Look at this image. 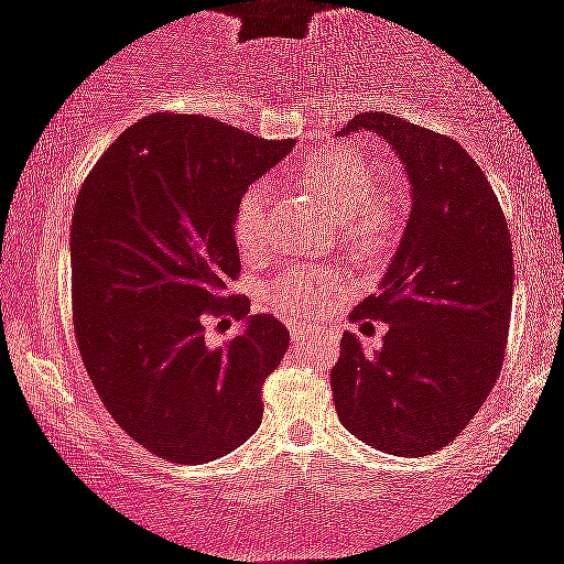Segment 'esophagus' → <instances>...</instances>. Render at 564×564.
Wrapping results in <instances>:
<instances>
[{
    "instance_id": "1",
    "label": "esophagus",
    "mask_w": 564,
    "mask_h": 564,
    "mask_svg": "<svg viewBox=\"0 0 564 564\" xmlns=\"http://www.w3.org/2000/svg\"><path fill=\"white\" fill-rule=\"evenodd\" d=\"M307 326H302V324H289V334H292V339H305L307 337Z\"/></svg>"
}]
</instances>
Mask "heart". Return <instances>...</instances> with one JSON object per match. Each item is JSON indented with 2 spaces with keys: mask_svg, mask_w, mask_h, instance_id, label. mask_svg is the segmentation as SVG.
<instances>
[{
  "mask_svg": "<svg viewBox=\"0 0 564 564\" xmlns=\"http://www.w3.org/2000/svg\"><path fill=\"white\" fill-rule=\"evenodd\" d=\"M386 169L375 154L358 147H334L311 154L296 169V178L315 192L334 214H343V238L348 251L361 259L382 257L404 225V203L399 192L380 187ZM264 203L268 187L253 184L243 192L235 214V240L246 257H257L264 246ZM339 275L334 270H294L278 278L268 300L283 313H315L337 292Z\"/></svg>",
  "mask_w": 564,
  "mask_h": 564,
  "instance_id": "obj_1",
  "label": "heart"
}]
</instances>
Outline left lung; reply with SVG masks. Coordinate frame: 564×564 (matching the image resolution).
Returning <instances> with one entry per match:
<instances>
[{"label":"left lung","mask_w":564,"mask_h":564,"mask_svg":"<svg viewBox=\"0 0 564 564\" xmlns=\"http://www.w3.org/2000/svg\"><path fill=\"white\" fill-rule=\"evenodd\" d=\"M361 131L401 160L412 212L380 289L352 311V321H386V339L367 350L343 334L334 410L369 447L420 457L453 442L498 380L511 318V235L490 182L455 139L386 111H361L339 133Z\"/></svg>","instance_id":"left-lung-1"}]
</instances>
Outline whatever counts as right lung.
<instances>
[{
	"label": "right lung",
	"mask_w": 564,
	"mask_h": 564,
	"mask_svg": "<svg viewBox=\"0 0 564 564\" xmlns=\"http://www.w3.org/2000/svg\"><path fill=\"white\" fill-rule=\"evenodd\" d=\"M200 115H150L93 165L72 219L74 332L93 388L128 436L163 460L238 449L262 423L264 377L289 332L246 296L235 214L249 184L292 152ZM245 329L205 343V315Z\"/></svg>",
	"instance_id": "right-lung-1"
}]
</instances>
